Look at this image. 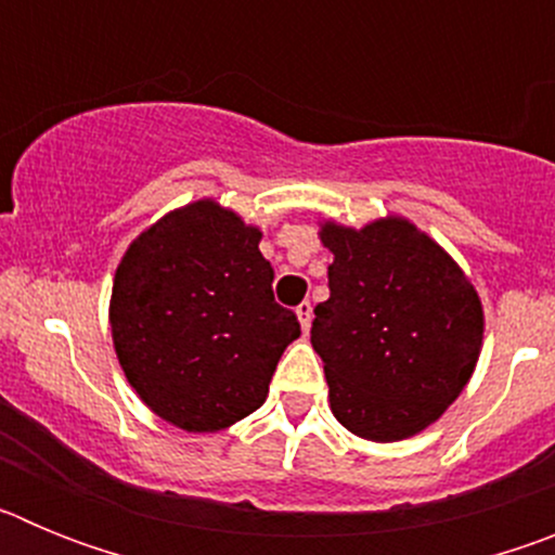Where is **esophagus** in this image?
Segmentation results:
<instances>
[{
	"label": "esophagus",
	"instance_id": "34e87169",
	"mask_svg": "<svg viewBox=\"0 0 555 555\" xmlns=\"http://www.w3.org/2000/svg\"><path fill=\"white\" fill-rule=\"evenodd\" d=\"M311 317H313L311 302H300V306H297V320H300V327L306 333H308V327H311Z\"/></svg>",
	"mask_w": 555,
	"mask_h": 555
}]
</instances>
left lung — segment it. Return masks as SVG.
<instances>
[{"mask_svg": "<svg viewBox=\"0 0 555 555\" xmlns=\"http://www.w3.org/2000/svg\"><path fill=\"white\" fill-rule=\"evenodd\" d=\"M331 297L313 308L311 345L331 409L361 439L397 442L436 423L475 370L483 308L473 283L423 230L377 219L322 224Z\"/></svg>", "mask_w": 555, "mask_h": 555, "instance_id": "obj_1", "label": "left lung"}]
</instances>
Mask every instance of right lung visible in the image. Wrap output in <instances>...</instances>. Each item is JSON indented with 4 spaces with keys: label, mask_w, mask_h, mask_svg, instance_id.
<instances>
[{
    "label": "right lung",
    "mask_w": 555,
    "mask_h": 555,
    "mask_svg": "<svg viewBox=\"0 0 555 555\" xmlns=\"http://www.w3.org/2000/svg\"><path fill=\"white\" fill-rule=\"evenodd\" d=\"M249 228L214 199L166 214L130 244L111 297L113 347L160 420L205 434L267 400L283 350L300 336L278 306L274 269Z\"/></svg>",
    "instance_id": "1"
}]
</instances>
